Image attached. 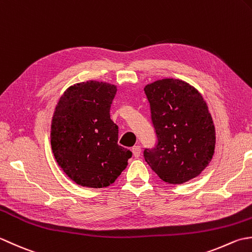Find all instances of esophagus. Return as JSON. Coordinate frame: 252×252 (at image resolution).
I'll list each match as a JSON object with an SVG mask.
<instances>
[{
  "label": "esophagus",
  "mask_w": 252,
  "mask_h": 252,
  "mask_svg": "<svg viewBox=\"0 0 252 252\" xmlns=\"http://www.w3.org/2000/svg\"><path fill=\"white\" fill-rule=\"evenodd\" d=\"M131 152H132L133 157H136V158L139 157L140 153H141V148H140V146H133V147L131 148Z\"/></svg>",
  "instance_id": "obj_1"
}]
</instances>
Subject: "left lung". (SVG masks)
I'll return each instance as SVG.
<instances>
[{
    "label": "left lung",
    "instance_id": "8db88e82",
    "mask_svg": "<svg viewBox=\"0 0 252 252\" xmlns=\"http://www.w3.org/2000/svg\"><path fill=\"white\" fill-rule=\"evenodd\" d=\"M155 146L143 157L163 182L179 185L198 176L214 153L215 128L202 95L179 79L146 86Z\"/></svg>",
    "mask_w": 252,
    "mask_h": 252
}]
</instances>
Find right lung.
Masks as SVG:
<instances>
[{
	"instance_id": "add662e5",
	"label": "right lung",
	"mask_w": 252,
	"mask_h": 252,
	"mask_svg": "<svg viewBox=\"0 0 252 252\" xmlns=\"http://www.w3.org/2000/svg\"><path fill=\"white\" fill-rule=\"evenodd\" d=\"M115 94V86L90 80L69 87L55 107L53 155L66 175L81 186H109L132 156L117 143L119 127L110 115Z\"/></svg>"
}]
</instances>
